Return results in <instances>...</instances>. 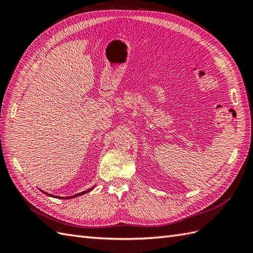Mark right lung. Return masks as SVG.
Listing matches in <instances>:
<instances>
[{
    "label": "right lung",
    "mask_w": 253,
    "mask_h": 253,
    "mask_svg": "<svg viewBox=\"0 0 253 253\" xmlns=\"http://www.w3.org/2000/svg\"><path fill=\"white\" fill-rule=\"evenodd\" d=\"M95 187V186H94ZM94 187L93 188H90V189H88V190H86V191H83V192H81V193H78V194H75V195H72V196H67V197H61V196H55V195H52V194H49V193H46V192H44V191H42L43 193H45L46 195H48V196H51V197H57V198H61V200H63V198H66V200H68V198H74V197H77V196H80V195H83V194H85V193H87V192H89L90 190H93L94 189Z\"/></svg>",
    "instance_id": "1"
}]
</instances>
